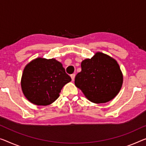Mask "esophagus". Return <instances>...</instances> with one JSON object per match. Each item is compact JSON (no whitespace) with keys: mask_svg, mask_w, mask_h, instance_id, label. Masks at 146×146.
Listing matches in <instances>:
<instances>
[{"mask_svg":"<svg viewBox=\"0 0 146 146\" xmlns=\"http://www.w3.org/2000/svg\"><path fill=\"white\" fill-rule=\"evenodd\" d=\"M75 74H71L70 75V77H71V78H72V81H74V78H75Z\"/></svg>","mask_w":146,"mask_h":146,"instance_id":"obj_1","label":"esophagus"}]
</instances>
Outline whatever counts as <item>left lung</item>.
<instances>
[{
    "instance_id": "obj_1",
    "label": "left lung",
    "mask_w": 146,
    "mask_h": 146,
    "mask_svg": "<svg viewBox=\"0 0 146 146\" xmlns=\"http://www.w3.org/2000/svg\"><path fill=\"white\" fill-rule=\"evenodd\" d=\"M82 71L76 76L75 85L91 102L100 104L113 99L121 88L123 75L117 61L98 52L83 60Z\"/></svg>"
}]
</instances>
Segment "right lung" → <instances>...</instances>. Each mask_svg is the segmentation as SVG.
<instances>
[{
	"label": "right lung",
	"instance_id": "obj_1",
	"mask_svg": "<svg viewBox=\"0 0 146 146\" xmlns=\"http://www.w3.org/2000/svg\"><path fill=\"white\" fill-rule=\"evenodd\" d=\"M70 81L60 62L54 59L37 58L25 68L21 88L31 102L46 106L57 99L62 87Z\"/></svg>",
	"mask_w": 146,
	"mask_h": 146
}]
</instances>
